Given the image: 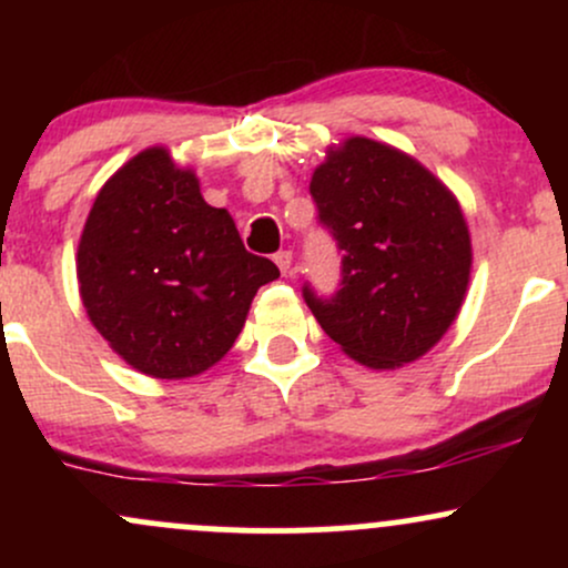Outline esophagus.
Wrapping results in <instances>:
<instances>
[{"label": "esophagus", "mask_w": 568, "mask_h": 568, "mask_svg": "<svg viewBox=\"0 0 568 568\" xmlns=\"http://www.w3.org/2000/svg\"><path fill=\"white\" fill-rule=\"evenodd\" d=\"M275 264L280 266V272H283V275H291L293 253H291V251H277V253H275Z\"/></svg>", "instance_id": "obj_1"}]
</instances>
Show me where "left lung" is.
Instances as JSON below:
<instances>
[{
    "label": "left lung",
    "instance_id": "obj_1",
    "mask_svg": "<svg viewBox=\"0 0 568 568\" xmlns=\"http://www.w3.org/2000/svg\"><path fill=\"white\" fill-rule=\"evenodd\" d=\"M310 194L342 253L331 296L302 288L321 328L371 368L425 355L454 323L470 280V234L454 194L408 154L371 139L331 152Z\"/></svg>",
    "mask_w": 568,
    "mask_h": 568
}]
</instances>
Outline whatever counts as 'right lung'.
I'll return each instance as SVG.
<instances>
[{"label": "right lung", "mask_w": 568, "mask_h": 568, "mask_svg": "<svg viewBox=\"0 0 568 568\" xmlns=\"http://www.w3.org/2000/svg\"><path fill=\"white\" fill-rule=\"evenodd\" d=\"M77 275L84 310L116 355L154 379H186L232 349L253 296L280 270L245 251L194 173L165 149H146L98 192Z\"/></svg>", "instance_id": "1"}]
</instances>
